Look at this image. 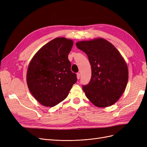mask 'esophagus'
<instances>
[{
  "label": "esophagus",
  "mask_w": 147,
  "mask_h": 147,
  "mask_svg": "<svg viewBox=\"0 0 147 147\" xmlns=\"http://www.w3.org/2000/svg\"><path fill=\"white\" fill-rule=\"evenodd\" d=\"M77 79H80V74L79 73H78L77 74Z\"/></svg>",
  "instance_id": "esophagus-1"
}]
</instances>
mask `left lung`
Returning a JSON list of instances; mask_svg holds the SVG:
<instances>
[{"label": "left lung", "mask_w": 147, "mask_h": 147, "mask_svg": "<svg viewBox=\"0 0 147 147\" xmlns=\"http://www.w3.org/2000/svg\"><path fill=\"white\" fill-rule=\"evenodd\" d=\"M86 53L91 67V78L83 90L87 98L98 107H107L117 102L126 88L127 65L112 43L97 38L76 43Z\"/></svg>", "instance_id": "left-lung-1"}]
</instances>
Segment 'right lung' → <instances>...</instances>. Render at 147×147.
Instances as JSON below:
<instances>
[{
	"label": "right lung",
	"instance_id": "1",
	"mask_svg": "<svg viewBox=\"0 0 147 147\" xmlns=\"http://www.w3.org/2000/svg\"><path fill=\"white\" fill-rule=\"evenodd\" d=\"M73 40L57 37L43 46L31 59L26 80L31 94L40 104L54 107L67 97L76 74L68 59Z\"/></svg>",
	"mask_w": 147,
	"mask_h": 147
}]
</instances>
